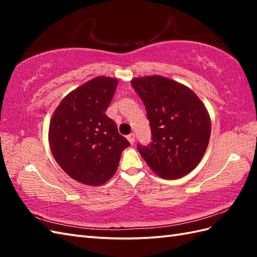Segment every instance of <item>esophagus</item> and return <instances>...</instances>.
<instances>
[{
    "label": "esophagus",
    "mask_w": 257,
    "mask_h": 257,
    "mask_svg": "<svg viewBox=\"0 0 257 257\" xmlns=\"http://www.w3.org/2000/svg\"><path fill=\"white\" fill-rule=\"evenodd\" d=\"M127 139H128V141L130 144H135V140H136V137H135V134H130V135H128V137H127Z\"/></svg>",
    "instance_id": "1"
}]
</instances>
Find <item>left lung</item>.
Wrapping results in <instances>:
<instances>
[{"label": "left lung", "instance_id": "8db88e82", "mask_svg": "<svg viewBox=\"0 0 257 257\" xmlns=\"http://www.w3.org/2000/svg\"><path fill=\"white\" fill-rule=\"evenodd\" d=\"M144 101L152 143L138 145L150 169L163 179L187 176L199 165L209 145L211 118L189 87L160 75L132 80Z\"/></svg>", "mask_w": 257, "mask_h": 257}]
</instances>
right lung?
I'll return each instance as SVG.
<instances>
[{
    "label": "right lung",
    "mask_w": 257,
    "mask_h": 257,
    "mask_svg": "<svg viewBox=\"0 0 257 257\" xmlns=\"http://www.w3.org/2000/svg\"><path fill=\"white\" fill-rule=\"evenodd\" d=\"M117 85L112 77L92 78L65 96L52 116V154L59 167L80 183H106L117 171L121 152L130 146L106 114Z\"/></svg>",
    "instance_id": "right-lung-1"
}]
</instances>
